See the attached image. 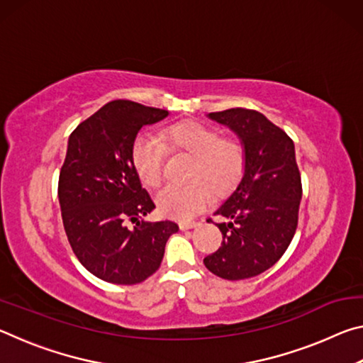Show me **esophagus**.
<instances>
[{
	"mask_svg": "<svg viewBox=\"0 0 363 363\" xmlns=\"http://www.w3.org/2000/svg\"><path fill=\"white\" fill-rule=\"evenodd\" d=\"M199 224L195 223V220H187V223H179V227L181 230H189V229H194V227H196Z\"/></svg>",
	"mask_w": 363,
	"mask_h": 363,
	"instance_id": "1",
	"label": "esophagus"
}]
</instances>
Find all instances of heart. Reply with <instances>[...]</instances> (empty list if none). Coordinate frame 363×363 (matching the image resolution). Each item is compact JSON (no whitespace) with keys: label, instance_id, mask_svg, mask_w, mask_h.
I'll return each instance as SVG.
<instances>
[{"label":"heart","instance_id":"1","mask_svg":"<svg viewBox=\"0 0 363 363\" xmlns=\"http://www.w3.org/2000/svg\"><path fill=\"white\" fill-rule=\"evenodd\" d=\"M167 150L192 158L189 186L167 187L157 196L164 216L186 220L199 214L210 201V194L224 196L240 182L247 153L240 140L223 138V133L199 121H181L168 126L158 139L139 136L133 144V164L140 182L155 189L163 181Z\"/></svg>","mask_w":363,"mask_h":363}]
</instances>
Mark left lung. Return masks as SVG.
Masks as SVG:
<instances>
[{
  "label": "left lung",
  "mask_w": 363,
  "mask_h": 363,
  "mask_svg": "<svg viewBox=\"0 0 363 363\" xmlns=\"http://www.w3.org/2000/svg\"><path fill=\"white\" fill-rule=\"evenodd\" d=\"M208 116L238 134L247 164L240 184L214 211L229 223L216 224L223 243L203 262L225 280L256 277L284 256L296 232L303 186L294 144L256 110L237 107Z\"/></svg>",
  "instance_id": "1"
}]
</instances>
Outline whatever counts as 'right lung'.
<instances>
[{
  "label": "right lung",
  "mask_w": 363,
  "mask_h": 363,
  "mask_svg": "<svg viewBox=\"0 0 363 363\" xmlns=\"http://www.w3.org/2000/svg\"><path fill=\"white\" fill-rule=\"evenodd\" d=\"M168 110L112 101L79 123L69 138L59 174L64 229L78 261L97 279L136 285L155 274L173 220H139L153 203L134 169L131 152L139 130ZM136 223L134 228L127 225Z\"/></svg>",
  "instance_id": "obj_1"
}]
</instances>
